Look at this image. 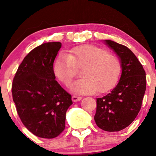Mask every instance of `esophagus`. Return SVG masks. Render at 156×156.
<instances>
[{"label": "esophagus", "mask_w": 156, "mask_h": 156, "mask_svg": "<svg viewBox=\"0 0 156 156\" xmlns=\"http://www.w3.org/2000/svg\"><path fill=\"white\" fill-rule=\"evenodd\" d=\"M81 97H78V96H73L72 97V101L73 102H78V101H80V100H81Z\"/></svg>", "instance_id": "34e87169"}]
</instances>
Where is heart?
Here are the masks:
<instances>
[{
	"mask_svg": "<svg viewBox=\"0 0 156 156\" xmlns=\"http://www.w3.org/2000/svg\"><path fill=\"white\" fill-rule=\"evenodd\" d=\"M83 78L71 87L77 94L104 93L114 87L119 80L121 64L117 56L95 45L84 44L70 49L58 55L53 64L55 76L66 87H69L73 78L81 69Z\"/></svg>",
	"mask_w": 156,
	"mask_h": 156,
	"instance_id": "b5f03b06",
	"label": "heart"
}]
</instances>
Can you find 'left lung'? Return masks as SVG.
Here are the masks:
<instances>
[{"label":"left lung","mask_w":156,"mask_h":156,"mask_svg":"<svg viewBox=\"0 0 156 156\" xmlns=\"http://www.w3.org/2000/svg\"><path fill=\"white\" fill-rule=\"evenodd\" d=\"M104 42L120 60L122 74L115 88L97 98L94 119L105 131H119L131 124L140 111L146 90V73L129 48L108 39Z\"/></svg>","instance_id":"left-lung-1"}]
</instances>
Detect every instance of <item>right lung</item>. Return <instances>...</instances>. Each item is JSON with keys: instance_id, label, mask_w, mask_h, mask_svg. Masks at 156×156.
I'll use <instances>...</instances> for the list:
<instances>
[{"instance_id": "1", "label": "right lung", "mask_w": 156, "mask_h": 156, "mask_svg": "<svg viewBox=\"0 0 156 156\" xmlns=\"http://www.w3.org/2000/svg\"><path fill=\"white\" fill-rule=\"evenodd\" d=\"M61 47L59 42H45L32 50L12 83V98L23 124L44 139H53L63 131L66 112L73 104L72 97L55 80L53 71Z\"/></svg>"}]
</instances>
